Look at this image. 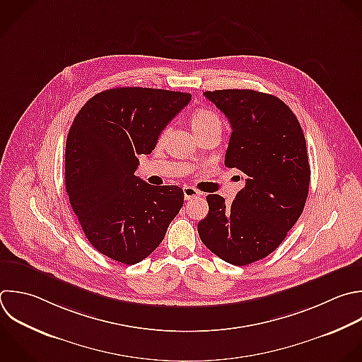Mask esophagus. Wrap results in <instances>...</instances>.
<instances>
[{
  "label": "esophagus",
  "mask_w": 362,
  "mask_h": 362,
  "mask_svg": "<svg viewBox=\"0 0 362 362\" xmlns=\"http://www.w3.org/2000/svg\"><path fill=\"white\" fill-rule=\"evenodd\" d=\"M182 191H184V198H185L187 201H191V199H194L195 197H199V195H201V192H199L197 188L188 187V185H185V187L182 188Z\"/></svg>",
  "instance_id": "obj_1"
}]
</instances>
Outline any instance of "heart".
<instances>
[{
	"instance_id": "heart-1",
	"label": "heart",
	"mask_w": 362,
	"mask_h": 362,
	"mask_svg": "<svg viewBox=\"0 0 362 362\" xmlns=\"http://www.w3.org/2000/svg\"><path fill=\"white\" fill-rule=\"evenodd\" d=\"M221 124L222 123H221L219 116L214 110H209V109H198L191 116V126H192V129L197 134H199L202 132H206V130H211V129H219L221 130ZM165 134H167V129L161 132L160 141L164 140Z\"/></svg>"
}]
</instances>
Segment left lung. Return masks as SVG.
I'll return each instance as SVG.
<instances>
[{"label":"left lung","instance_id":"left-lung-1","mask_svg":"<svg viewBox=\"0 0 362 362\" xmlns=\"http://www.w3.org/2000/svg\"><path fill=\"white\" fill-rule=\"evenodd\" d=\"M204 95L229 120L225 165L240 171L245 187L230 205L208 195L209 212L198 233L218 257L245 266L276 250L304 209L310 185L305 139L294 113L273 95L250 89Z\"/></svg>","mask_w":362,"mask_h":362}]
</instances>
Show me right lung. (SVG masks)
Segmentation results:
<instances>
[{
    "label": "right lung",
    "instance_id": "add662e5",
    "mask_svg": "<svg viewBox=\"0 0 362 362\" xmlns=\"http://www.w3.org/2000/svg\"><path fill=\"white\" fill-rule=\"evenodd\" d=\"M191 102L189 93L116 88L90 98L66 139L65 185L92 246L134 264L163 242L184 204L177 185L153 187L134 175L165 126Z\"/></svg>",
    "mask_w": 362,
    "mask_h": 362
}]
</instances>
